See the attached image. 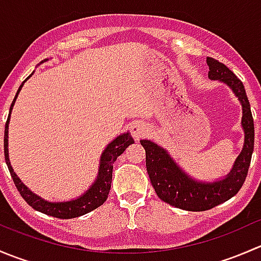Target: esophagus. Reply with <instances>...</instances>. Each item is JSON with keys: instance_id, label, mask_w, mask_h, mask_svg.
<instances>
[{"instance_id": "34e87169", "label": "esophagus", "mask_w": 261, "mask_h": 261, "mask_svg": "<svg viewBox=\"0 0 261 261\" xmlns=\"http://www.w3.org/2000/svg\"><path fill=\"white\" fill-rule=\"evenodd\" d=\"M130 130L131 135L134 136L135 140H140V139H143L144 136H146L147 134L150 133L149 126H147L145 122H141V121H138V122L134 123V125L131 126Z\"/></svg>"}]
</instances>
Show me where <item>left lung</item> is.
<instances>
[{"instance_id":"1","label":"left lung","mask_w":261,"mask_h":261,"mask_svg":"<svg viewBox=\"0 0 261 261\" xmlns=\"http://www.w3.org/2000/svg\"><path fill=\"white\" fill-rule=\"evenodd\" d=\"M208 77L227 84L243 106L245 143L231 172L217 181H198L189 177L172 159L167 150L150 140H140L146 152V170L150 181L162 201L186 211H207L232 198L243 187L254 150V120L243 82L225 64L207 58Z\"/></svg>"}]
</instances>
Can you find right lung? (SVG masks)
<instances>
[{
  "label": "right lung",
  "instance_id": "right-lung-1",
  "mask_svg": "<svg viewBox=\"0 0 261 261\" xmlns=\"http://www.w3.org/2000/svg\"><path fill=\"white\" fill-rule=\"evenodd\" d=\"M48 59L43 60L41 63L46 62ZM33 74H30V77ZM29 77V78H30ZM28 78V80H29ZM26 82V81H25ZM18 88L16 96H15L14 101H12L11 107H10V114L7 117L6 125H5V139H4V147H5V160H6L7 168L10 170V174H11L12 179H14L15 186H16L17 191L20 192L21 197L28 202L29 206L33 207L36 211L45 213V215L53 216V217L57 218H63V220H68V218H74L80 217V216L86 215V213L93 211V210L98 208L99 206L105 203V201L107 199L110 193V189H111V181H112V169H114V163L116 162L118 156L122 154L126 150V147L131 144H134V139L131 138V135L128 133L122 134V135L117 136L114 141L107 145L106 149L103 150L101 155V160H99V169H98V175H97V179L89 187V189H87V192L84 194H82L81 197H78L77 199H72V201L68 202H49L43 199L41 197H39L38 194L33 193L22 181L20 180V178L17 177L16 173L14 172L11 167V163L9 159V122H10V116H11L12 107H14L15 101H16L18 93H20L21 88H22L23 83Z\"/></svg>",
  "mask_w": 261,
  "mask_h": 261
}]
</instances>
